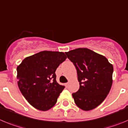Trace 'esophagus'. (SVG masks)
Masks as SVG:
<instances>
[{
  "label": "esophagus",
  "mask_w": 128,
  "mask_h": 128,
  "mask_svg": "<svg viewBox=\"0 0 128 128\" xmlns=\"http://www.w3.org/2000/svg\"><path fill=\"white\" fill-rule=\"evenodd\" d=\"M68 85H69V83L68 82V83H66L65 84V86H66V87H68Z\"/></svg>",
  "instance_id": "obj_1"
}]
</instances>
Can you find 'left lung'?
I'll return each instance as SVG.
<instances>
[{
	"label": "left lung",
	"instance_id": "1",
	"mask_svg": "<svg viewBox=\"0 0 128 128\" xmlns=\"http://www.w3.org/2000/svg\"><path fill=\"white\" fill-rule=\"evenodd\" d=\"M77 71L80 88L72 93L75 104L85 111L100 105L112 85L114 68L104 56L88 48H76L66 52Z\"/></svg>",
	"mask_w": 128,
	"mask_h": 128
}]
</instances>
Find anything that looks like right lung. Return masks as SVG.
<instances>
[{"mask_svg": "<svg viewBox=\"0 0 128 128\" xmlns=\"http://www.w3.org/2000/svg\"><path fill=\"white\" fill-rule=\"evenodd\" d=\"M66 58L63 52L42 51L26 57L18 66V87L35 108L46 111L57 103L64 86L56 81V71Z\"/></svg>", "mask_w": 128, "mask_h": 128, "instance_id": "obj_1", "label": "right lung"}]
</instances>
